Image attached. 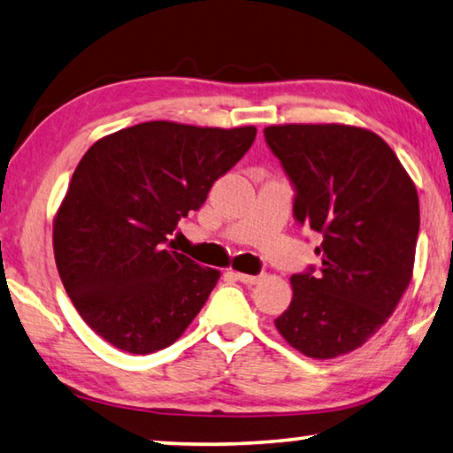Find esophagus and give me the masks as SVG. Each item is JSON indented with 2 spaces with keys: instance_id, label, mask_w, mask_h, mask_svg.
I'll use <instances>...</instances> for the list:
<instances>
[{
  "instance_id": "esophagus-1",
  "label": "esophagus",
  "mask_w": 453,
  "mask_h": 453,
  "mask_svg": "<svg viewBox=\"0 0 453 453\" xmlns=\"http://www.w3.org/2000/svg\"><path fill=\"white\" fill-rule=\"evenodd\" d=\"M235 280L244 282V285H258V282L262 280V276H254V274H244V273H234Z\"/></svg>"
}]
</instances>
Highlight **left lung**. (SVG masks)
Listing matches in <instances>:
<instances>
[{"mask_svg": "<svg viewBox=\"0 0 453 453\" xmlns=\"http://www.w3.org/2000/svg\"><path fill=\"white\" fill-rule=\"evenodd\" d=\"M296 188L295 219L323 235L319 270L291 276L293 301L274 326L315 360L366 343L413 279L419 197L387 142L346 124L265 127Z\"/></svg>", "mask_w": 453, "mask_h": 453, "instance_id": "left-lung-1", "label": "left lung"}]
</instances>
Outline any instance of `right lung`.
Masks as SVG:
<instances>
[{"label":"right lung","instance_id":"1","mask_svg":"<svg viewBox=\"0 0 453 453\" xmlns=\"http://www.w3.org/2000/svg\"><path fill=\"white\" fill-rule=\"evenodd\" d=\"M254 138V126L144 121L97 140L81 158L54 215V260L79 315L111 346L157 352L205 305L219 270L165 244Z\"/></svg>","mask_w":453,"mask_h":453}]
</instances>
